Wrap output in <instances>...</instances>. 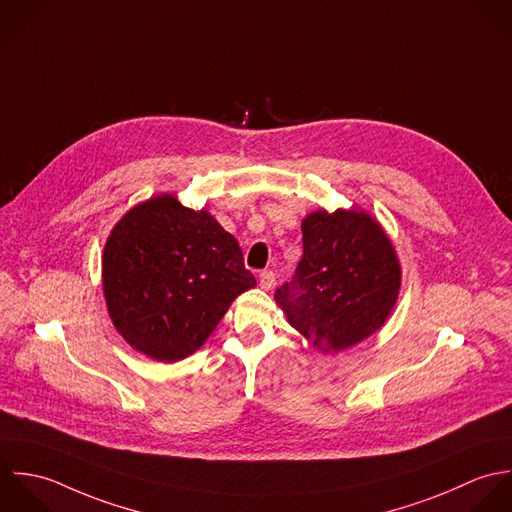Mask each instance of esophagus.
Listing matches in <instances>:
<instances>
[{
    "label": "esophagus",
    "instance_id": "esophagus-1",
    "mask_svg": "<svg viewBox=\"0 0 512 512\" xmlns=\"http://www.w3.org/2000/svg\"><path fill=\"white\" fill-rule=\"evenodd\" d=\"M259 287L263 289V291H271L273 287H275V273L273 271H261L259 273Z\"/></svg>",
    "mask_w": 512,
    "mask_h": 512
}]
</instances>
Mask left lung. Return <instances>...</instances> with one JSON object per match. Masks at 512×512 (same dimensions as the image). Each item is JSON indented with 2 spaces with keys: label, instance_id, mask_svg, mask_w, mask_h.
I'll return each instance as SVG.
<instances>
[{
  "label": "left lung",
  "instance_id": "1",
  "mask_svg": "<svg viewBox=\"0 0 512 512\" xmlns=\"http://www.w3.org/2000/svg\"><path fill=\"white\" fill-rule=\"evenodd\" d=\"M303 259L275 301L322 352L350 348L384 326L402 267L382 225L366 211H312L301 223Z\"/></svg>",
  "mask_w": 512,
  "mask_h": 512
}]
</instances>
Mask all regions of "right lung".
Wrapping results in <instances>:
<instances>
[{"label": "right lung", "instance_id": "obj_1", "mask_svg": "<svg viewBox=\"0 0 512 512\" xmlns=\"http://www.w3.org/2000/svg\"><path fill=\"white\" fill-rule=\"evenodd\" d=\"M255 287L237 239L205 209L162 194L110 231L103 289L114 328L158 362L194 354L229 305Z\"/></svg>", "mask_w": 512, "mask_h": 512}]
</instances>
